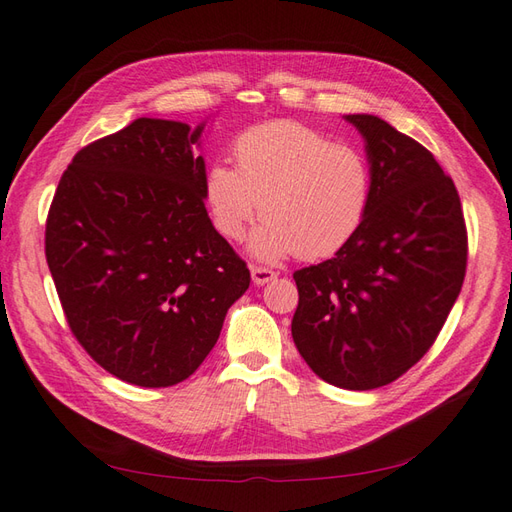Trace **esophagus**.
I'll return each instance as SVG.
<instances>
[{
	"instance_id": "34e87169",
	"label": "esophagus",
	"mask_w": 512,
	"mask_h": 512,
	"mask_svg": "<svg viewBox=\"0 0 512 512\" xmlns=\"http://www.w3.org/2000/svg\"><path fill=\"white\" fill-rule=\"evenodd\" d=\"M251 279L255 285H266L272 279H277V272L264 266H251Z\"/></svg>"
}]
</instances>
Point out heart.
<instances>
[{
  "mask_svg": "<svg viewBox=\"0 0 512 512\" xmlns=\"http://www.w3.org/2000/svg\"><path fill=\"white\" fill-rule=\"evenodd\" d=\"M237 168L211 163L205 200L213 227L242 240L259 213L251 253L275 261L336 255L360 231L371 207L373 174L364 154L299 122H268L235 141Z\"/></svg>",
  "mask_w": 512,
  "mask_h": 512,
  "instance_id": "heart-1",
  "label": "heart"
}]
</instances>
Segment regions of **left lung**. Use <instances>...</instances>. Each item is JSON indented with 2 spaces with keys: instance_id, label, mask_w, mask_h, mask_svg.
<instances>
[{
  "instance_id": "obj_1",
  "label": "left lung",
  "mask_w": 512,
  "mask_h": 512,
  "mask_svg": "<svg viewBox=\"0 0 512 512\" xmlns=\"http://www.w3.org/2000/svg\"><path fill=\"white\" fill-rule=\"evenodd\" d=\"M373 174L371 207L340 251L294 272L292 338L327 384L373 390L430 351L467 270L456 185L434 154L382 117L344 115Z\"/></svg>"
}]
</instances>
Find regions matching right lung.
<instances>
[{
  "label": "right lung",
  "instance_id": "obj_1",
  "mask_svg": "<svg viewBox=\"0 0 512 512\" xmlns=\"http://www.w3.org/2000/svg\"><path fill=\"white\" fill-rule=\"evenodd\" d=\"M202 128L139 117L93 141L47 213L45 257L71 334L141 388L192 375L251 283L205 209Z\"/></svg>",
  "mask_w": 512,
  "mask_h": 512
}]
</instances>
